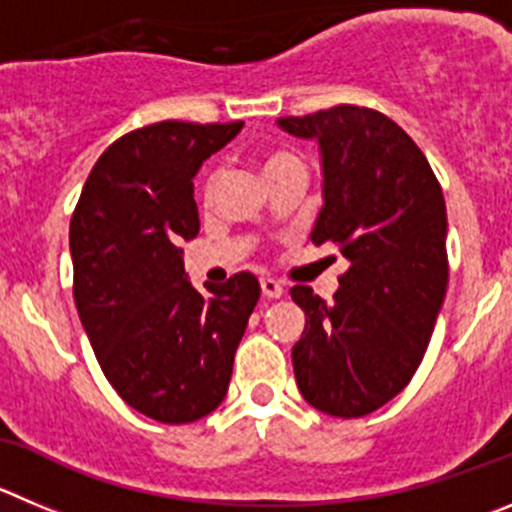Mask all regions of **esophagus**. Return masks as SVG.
Listing matches in <instances>:
<instances>
[{
  "label": "esophagus",
  "instance_id": "obj_1",
  "mask_svg": "<svg viewBox=\"0 0 512 512\" xmlns=\"http://www.w3.org/2000/svg\"><path fill=\"white\" fill-rule=\"evenodd\" d=\"M260 288H262V295H265V298H270V300L283 298V293H285L283 285H280L278 280H272V278H262Z\"/></svg>",
  "mask_w": 512,
  "mask_h": 512
}]
</instances>
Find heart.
I'll list each match as a JSON object with an SVG mask.
<instances>
[{
  "instance_id": "obj_1",
  "label": "heart",
  "mask_w": 512,
  "mask_h": 512,
  "mask_svg": "<svg viewBox=\"0 0 512 512\" xmlns=\"http://www.w3.org/2000/svg\"><path fill=\"white\" fill-rule=\"evenodd\" d=\"M262 174H265V179H270V176H275L278 171L283 169H290V166L295 164H303V159H300L295 151H290V148H272V151H265L262 154ZM219 184V171H212V174L207 176V186H204V194L207 197H212L214 189H217Z\"/></svg>"
}]
</instances>
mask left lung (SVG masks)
<instances>
[{"instance_id":"left-lung-1","label":"left lung","mask_w":512,"mask_h":512,"mask_svg":"<svg viewBox=\"0 0 512 512\" xmlns=\"http://www.w3.org/2000/svg\"><path fill=\"white\" fill-rule=\"evenodd\" d=\"M278 126L318 143L323 207L310 240L346 257L331 303L308 285L290 290L305 310L295 381L318 412L366 417L412 381L442 310V189L417 143L384 113L336 105Z\"/></svg>"}]
</instances>
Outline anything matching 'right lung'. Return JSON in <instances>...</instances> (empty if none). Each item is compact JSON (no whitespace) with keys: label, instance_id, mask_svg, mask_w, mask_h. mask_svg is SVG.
<instances>
[{"label":"right lung","instance_id":"1","mask_svg":"<svg viewBox=\"0 0 512 512\" xmlns=\"http://www.w3.org/2000/svg\"><path fill=\"white\" fill-rule=\"evenodd\" d=\"M245 123L161 121L105 148L70 222L75 305L105 379L161 424L207 417L260 300L240 272L191 285L181 242L199 234L194 176Z\"/></svg>","mask_w":512,"mask_h":512}]
</instances>
